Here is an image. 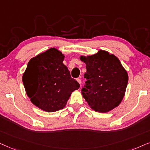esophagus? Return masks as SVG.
<instances>
[{
    "instance_id": "esophagus-1",
    "label": "esophagus",
    "mask_w": 150,
    "mask_h": 150,
    "mask_svg": "<svg viewBox=\"0 0 150 150\" xmlns=\"http://www.w3.org/2000/svg\"><path fill=\"white\" fill-rule=\"evenodd\" d=\"M77 82H78V83H79V84L81 85V79H79V78H77Z\"/></svg>"
}]
</instances>
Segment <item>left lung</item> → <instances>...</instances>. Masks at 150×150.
<instances>
[{"mask_svg":"<svg viewBox=\"0 0 150 150\" xmlns=\"http://www.w3.org/2000/svg\"><path fill=\"white\" fill-rule=\"evenodd\" d=\"M80 59L86 68V81L81 94L89 106L101 113L118 106L128 81L127 71L119 59L103 50L90 56H81Z\"/></svg>","mask_w":150,"mask_h":150,"instance_id":"8db88e82","label":"left lung"}]
</instances>
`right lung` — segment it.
<instances>
[{
    "instance_id": "obj_1",
    "label": "right lung",
    "mask_w": 150,
    "mask_h": 150,
    "mask_svg": "<svg viewBox=\"0 0 150 150\" xmlns=\"http://www.w3.org/2000/svg\"><path fill=\"white\" fill-rule=\"evenodd\" d=\"M64 59L61 51L51 48L30 59L23 73L27 96L35 106L48 112L63 109L71 93L79 88Z\"/></svg>"
}]
</instances>
